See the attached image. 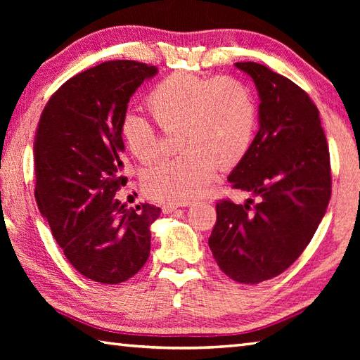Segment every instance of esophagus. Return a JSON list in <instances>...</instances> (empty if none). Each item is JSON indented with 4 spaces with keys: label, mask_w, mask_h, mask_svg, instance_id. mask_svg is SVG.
Segmentation results:
<instances>
[{
    "label": "esophagus",
    "mask_w": 360,
    "mask_h": 360,
    "mask_svg": "<svg viewBox=\"0 0 360 360\" xmlns=\"http://www.w3.org/2000/svg\"><path fill=\"white\" fill-rule=\"evenodd\" d=\"M174 210H178V205H174V204H164L162 205V212L164 213H172Z\"/></svg>",
    "instance_id": "34e87169"
}]
</instances>
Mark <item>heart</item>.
Masks as SVG:
<instances>
[{
	"label": "heart",
	"instance_id": "b5f03b06",
	"mask_svg": "<svg viewBox=\"0 0 360 360\" xmlns=\"http://www.w3.org/2000/svg\"><path fill=\"white\" fill-rule=\"evenodd\" d=\"M145 106L164 131L176 133L182 150L143 173L142 184L153 200L184 204L210 184L219 168L246 156L257 125V106L249 86L233 77H200L174 72L153 88ZM122 136L143 164L159 155L155 128L136 114L122 120Z\"/></svg>",
	"mask_w": 360,
	"mask_h": 360
}]
</instances>
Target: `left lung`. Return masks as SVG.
I'll use <instances>...</instances> for the list:
<instances>
[{"label": "left lung", "mask_w": 360, "mask_h": 360, "mask_svg": "<svg viewBox=\"0 0 360 360\" xmlns=\"http://www.w3.org/2000/svg\"><path fill=\"white\" fill-rule=\"evenodd\" d=\"M258 91V133L229 174L258 198L219 201L209 246L232 280L257 285L302 255L331 198V167L317 106L294 82L255 62L235 63Z\"/></svg>", "instance_id": "8db88e82"}]
</instances>
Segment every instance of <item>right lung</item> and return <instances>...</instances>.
<instances>
[{"instance_id": "obj_1", "label": "right lung", "mask_w": 360, "mask_h": 360, "mask_svg": "<svg viewBox=\"0 0 360 360\" xmlns=\"http://www.w3.org/2000/svg\"><path fill=\"white\" fill-rule=\"evenodd\" d=\"M156 66L114 60L65 82L44 106L34 141L35 198L53 238L86 278L117 285L150 255L151 204H122L127 184L122 120L128 102Z\"/></svg>"}]
</instances>
